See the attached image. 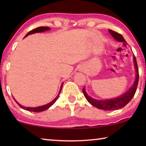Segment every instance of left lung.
Listing matches in <instances>:
<instances>
[{
	"mask_svg": "<svg viewBox=\"0 0 146 146\" xmlns=\"http://www.w3.org/2000/svg\"><path fill=\"white\" fill-rule=\"evenodd\" d=\"M109 32L111 35L118 42H122L123 44H126V41L123 38L122 35L117 33L111 29H109ZM133 62H134L135 69L136 71V78L135 80L134 84L132 85L129 90H127L125 93L120 96L119 97L111 98V99H107V100H97L90 97L87 93L86 92L85 88L82 89V91L84 95L86 97V99L90 102L91 105L94 107L97 108L100 110H105V111H112L116 110L118 109H120L126 106L129 101L132 99L133 97H134L136 91H137L138 83V78H139V74H138V68L137 63V60L135 55L133 56Z\"/></svg>",
	"mask_w": 146,
	"mask_h": 146,
	"instance_id": "left-lung-1",
	"label": "left lung"
}]
</instances>
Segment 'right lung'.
<instances>
[{
    "label": "right lung",
    "instance_id": "right-lung-1",
    "mask_svg": "<svg viewBox=\"0 0 146 146\" xmlns=\"http://www.w3.org/2000/svg\"><path fill=\"white\" fill-rule=\"evenodd\" d=\"M50 29V28H49V27H44V26H40V27H38V28H36L35 29H33V30L30 31L29 32H28V33L26 35L25 37L27 36H28L29 35H31V34H33V33H41V32H44V31H48ZM62 86H63V83L61 85V87H60V90L59 91V93L58 94V95L56 96V97L53 100L51 101V102H49L48 104H47L46 105H44V106H38V107H36V108H29V107H25V106H23L20 104L18 102H17L15 100V102L18 104V105L21 107L22 109H23L24 110H27L28 111H33V112H41V111H45L46 110H48L49 108H50L51 106L53 104H54V103L56 102V100L58 99V96H59V94L61 92V90H62Z\"/></svg>",
    "mask_w": 146,
    "mask_h": 146
}]
</instances>
